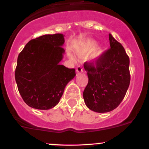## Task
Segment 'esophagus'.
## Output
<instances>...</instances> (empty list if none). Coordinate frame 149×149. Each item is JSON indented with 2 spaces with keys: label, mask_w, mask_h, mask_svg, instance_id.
Returning a JSON list of instances; mask_svg holds the SVG:
<instances>
[{
  "label": "esophagus",
  "mask_w": 149,
  "mask_h": 149,
  "mask_svg": "<svg viewBox=\"0 0 149 149\" xmlns=\"http://www.w3.org/2000/svg\"><path fill=\"white\" fill-rule=\"evenodd\" d=\"M76 72H77V74H80L81 73V72H83V67H82L80 65H78V66H77V68H76Z\"/></svg>",
  "instance_id": "34e87169"
}]
</instances>
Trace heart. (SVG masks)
Returning a JSON list of instances; mask_svg holds the SVG:
<instances>
[{"label": "heart", "mask_w": 149, "mask_h": 149, "mask_svg": "<svg viewBox=\"0 0 149 149\" xmlns=\"http://www.w3.org/2000/svg\"><path fill=\"white\" fill-rule=\"evenodd\" d=\"M97 47V42L93 40H88L85 43L84 46L81 48L78 52V55L80 56H85L90 54L96 49Z\"/></svg>", "instance_id": "1"}]
</instances>
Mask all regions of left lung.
Listing matches in <instances>:
<instances>
[{
  "label": "left lung",
  "mask_w": 149,
  "mask_h": 149,
  "mask_svg": "<svg viewBox=\"0 0 149 149\" xmlns=\"http://www.w3.org/2000/svg\"><path fill=\"white\" fill-rule=\"evenodd\" d=\"M110 48L91 63H84L88 82L83 99L90 110L107 113L124 100L130 83V58L124 47L109 34Z\"/></svg>",
  "instance_id": "obj_1"
}]
</instances>
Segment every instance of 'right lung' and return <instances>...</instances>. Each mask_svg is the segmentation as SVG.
Segmentation results:
<instances>
[{
  "mask_svg": "<svg viewBox=\"0 0 149 149\" xmlns=\"http://www.w3.org/2000/svg\"><path fill=\"white\" fill-rule=\"evenodd\" d=\"M61 33L47 34L28 42L17 58L15 80L29 107L49 110L60 101L75 69L61 65L65 50Z\"/></svg>",
  "mask_w": 149,
  "mask_h": 149,
  "instance_id": "add662e5",
  "label": "right lung"
}]
</instances>
